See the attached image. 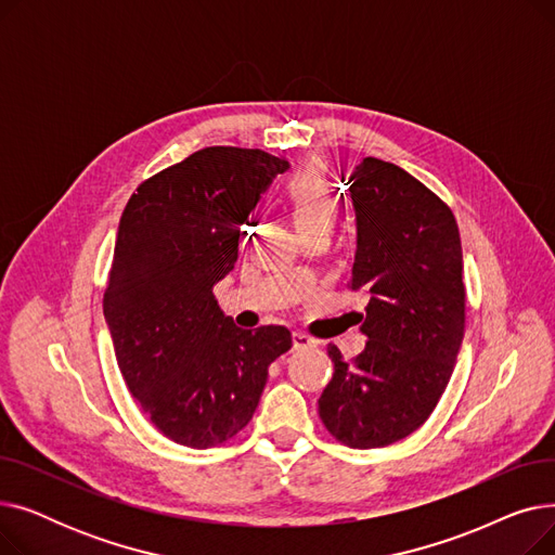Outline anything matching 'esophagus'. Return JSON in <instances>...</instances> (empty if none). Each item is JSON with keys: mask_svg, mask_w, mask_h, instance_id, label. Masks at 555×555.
Masks as SVG:
<instances>
[{"mask_svg": "<svg viewBox=\"0 0 555 555\" xmlns=\"http://www.w3.org/2000/svg\"><path fill=\"white\" fill-rule=\"evenodd\" d=\"M293 339H295V348H297V351H301V348H312V346H317V339L310 337V335H306L304 331H295V333H293Z\"/></svg>", "mask_w": 555, "mask_h": 555, "instance_id": "obj_1", "label": "esophagus"}]
</instances>
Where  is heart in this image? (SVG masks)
Instances as JSON below:
<instances>
[{
	"label": "heart",
	"instance_id": "1",
	"mask_svg": "<svg viewBox=\"0 0 555 555\" xmlns=\"http://www.w3.org/2000/svg\"><path fill=\"white\" fill-rule=\"evenodd\" d=\"M285 197L293 207L297 224L306 233L328 231L339 216V204L322 164H310L295 172L285 184Z\"/></svg>",
	"mask_w": 555,
	"mask_h": 555
}]
</instances>
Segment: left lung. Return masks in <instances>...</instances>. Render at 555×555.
I'll list each match as a JSON object with an SVG mask.
<instances>
[{
  "label": "left lung",
  "instance_id": "8db88e82",
  "mask_svg": "<svg viewBox=\"0 0 555 555\" xmlns=\"http://www.w3.org/2000/svg\"><path fill=\"white\" fill-rule=\"evenodd\" d=\"M358 214L348 287L369 295L364 351L344 360L319 418L335 441L385 448L414 434L439 404L465 328L463 254L448 204L396 164L366 157L346 182Z\"/></svg>",
  "mask_w": 555,
  "mask_h": 555
}]
</instances>
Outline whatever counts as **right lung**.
<instances>
[{
  "label": "right lung",
  "instance_id": "right-lung-1",
  "mask_svg": "<svg viewBox=\"0 0 555 555\" xmlns=\"http://www.w3.org/2000/svg\"><path fill=\"white\" fill-rule=\"evenodd\" d=\"M287 162L209 145L130 195L103 295L114 356L143 414L178 446L207 450L251 421L285 326L243 331L214 285L238 260L241 227Z\"/></svg>",
  "mask_w": 555,
  "mask_h": 555
}]
</instances>
